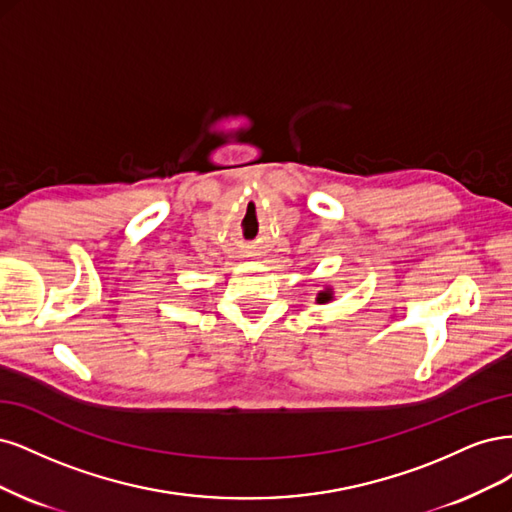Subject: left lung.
Listing matches in <instances>:
<instances>
[{
	"instance_id": "8db88e82",
	"label": "left lung",
	"mask_w": 512,
	"mask_h": 512,
	"mask_svg": "<svg viewBox=\"0 0 512 512\" xmlns=\"http://www.w3.org/2000/svg\"><path fill=\"white\" fill-rule=\"evenodd\" d=\"M334 300V289L332 287H325L317 293V304H329Z\"/></svg>"
}]
</instances>
